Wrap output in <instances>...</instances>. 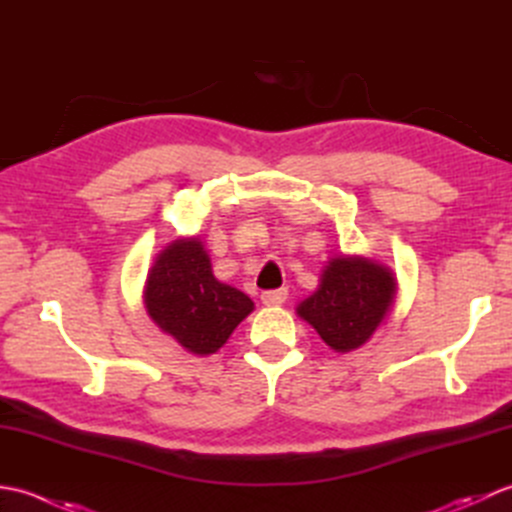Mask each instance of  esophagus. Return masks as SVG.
<instances>
[{
	"label": "esophagus",
	"instance_id": "1",
	"mask_svg": "<svg viewBox=\"0 0 512 512\" xmlns=\"http://www.w3.org/2000/svg\"><path fill=\"white\" fill-rule=\"evenodd\" d=\"M288 299V290L286 288H279V290H268L262 295V303L264 306H281V303H286Z\"/></svg>",
	"mask_w": 512,
	"mask_h": 512
}]
</instances>
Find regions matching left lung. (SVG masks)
I'll return each instance as SVG.
<instances>
[{
    "instance_id": "8db88e82",
    "label": "left lung",
    "mask_w": 512,
    "mask_h": 512,
    "mask_svg": "<svg viewBox=\"0 0 512 512\" xmlns=\"http://www.w3.org/2000/svg\"><path fill=\"white\" fill-rule=\"evenodd\" d=\"M398 292L396 275L378 259L334 255L323 266L319 288L297 306L325 345L334 352H354L387 321Z\"/></svg>"
}]
</instances>
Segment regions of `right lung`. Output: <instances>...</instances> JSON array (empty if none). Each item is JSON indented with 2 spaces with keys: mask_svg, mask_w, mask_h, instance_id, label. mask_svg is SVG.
<instances>
[{
  "mask_svg": "<svg viewBox=\"0 0 512 512\" xmlns=\"http://www.w3.org/2000/svg\"><path fill=\"white\" fill-rule=\"evenodd\" d=\"M143 303L158 328L195 356H211L228 341L255 303L217 281L200 235L178 237L149 268Z\"/></svg>",
  "mask_w": 512,
  "mask_h": 512,
  "instance_id": "right-lung-1",
  "label": "right lung"
}]
</instances>
